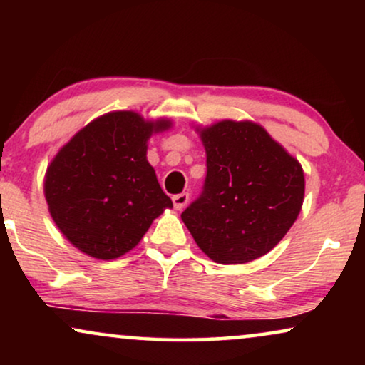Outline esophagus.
Here are the masks:
<instances>
[{"label": "esophagus", "mask_w": 365, "mask_h": 365, "mask_svg": "<svg viewBox=\"0 0 365 365\" xmlns=\"http://www.w3.org/2000/svg\"><path fill=\"white\" fill-rule=\"evenodd\" d=\"M187 202H189V192H181V194H176V196H173V204L178 211H181V209L186 207Z\"/></svg>", "instance_id": "34e87169"}]
</instances>
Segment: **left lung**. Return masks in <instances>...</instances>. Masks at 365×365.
I'll list each match as a JSON object with an SVG mask.
<instances>
[{
  "instance_id": "left-lung-1",
  "label": "left lung",
  "mask_w": 365,
  "mask_h": 365,
  "mask_svg": "<svg viewBox=\"0 0 365 365\" xmlns=\"http://www.w3.org/2000/svg\"><path fill=\"white\" fill-rule=\"evenodd\" d=\"M196 131L207 174L182 222L214 262H251L296 222L306 189L301 163L257 123L224 119Z\"/></svg>"
}]
</instances>
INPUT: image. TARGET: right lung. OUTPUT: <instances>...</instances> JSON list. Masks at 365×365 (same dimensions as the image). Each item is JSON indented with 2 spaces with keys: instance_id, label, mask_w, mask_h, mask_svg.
Here are the masks:
<instances>
[{
  "instance_id": "obj_1",
  "label": "right lung",
  "mask_w": 365,
  "mask_h": 365,
  "mask_svg": "<svg viewBox=\"0 0 365 365\" xmlns=\"http://www.w3.org/2000/svg\"><path fill=\"white\" fill-rule=\"evenodd\" d=\"M173 126L134 111L103 114L59 149L44 174V197L63 236L94 259L121 257L173 201L148 163V141Z\"/></svg>"
}]
</instances>
